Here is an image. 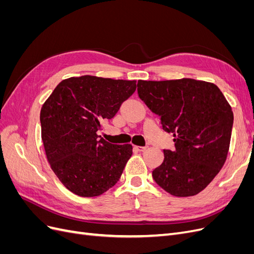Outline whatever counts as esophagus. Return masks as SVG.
I'll use <instances>...</instances> for the list:
<instances>
[{
  "mask_svg": "<svg viewBox=\"0 0 254 254\" xmlns=\"http://www.w3.org/2000/svg\"><path fill=\"white\" fill-rule=\"evenodd\" d=\"M134 148L137 151H145L146 149H147V147H146V146H134Z\"/></svg>",
  "mask_w": 254,
  "mask_h": 254,
  "instance_id": "esophagus-1",
  "label": "esophagus"
}]
</instances>
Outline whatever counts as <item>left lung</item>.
<instances>
[{
	"label": "left lung",
	"mask_w": 254,
	"mask_h": 254,
	"mask_svg": "<svg viewBox=\"0 0 254 254\" xmlns=\"http://www.w3.org/2000/svg\"><path fill=\"white\" fill-rule=\"evenodd\" d=\"M137 93L173 133L174 151L163 150V163L152 177L167 193H200L224 166L231 141L233 111L213 82L181 78L139 80Z\"/></svg>",
	"instance_id": "obj_1"
}]
</instances>
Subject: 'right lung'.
Listing matches in <instances>:
<instances>
[{
  "mask_svg": "<svg viewBox=\"0 0 254 254\" xmlns=\"http://www.w3.org/2000/svg\"><path fill=\"white\" fill-rule=\"evenodd\" d=\"M136 80L83 75L59 82L40 113L41 137L51 168L72 193L95 197L121 178L132 145H115L97 134L131 96Z\"/></svg>",
  "mask_w": 254,
  "mask_h": 254,
  "instance_id": "obj_1",
  "label": "right lung"
}]
</instances>
